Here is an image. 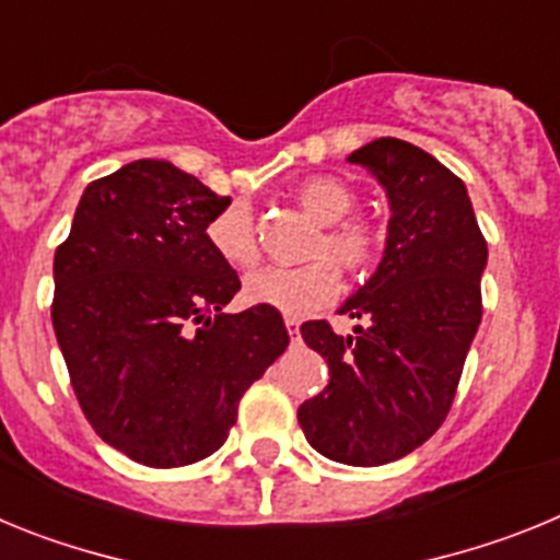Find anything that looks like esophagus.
<instances>
[{
  "mask_svg": "<svg viewBox=\"0 0 560 560\" xmlns=\"http://www.w3.org/2000/svg\"><path fill=\"white\" fill-rule=\"evenodd\" d=\"M284 326H287V331H290V337H299V326H301L299 317L284 315Z\"/></svg>",
  "mask_w": 560,
  "mask_h": 560,
  "instance_id": "1",
  "label": "esophagus"
}]
</instances>
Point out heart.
<instances>
[{
    "mask_svg": "<svg viewBox=\"0 0 560 560\" xmlns=\"http://www.w3.org/2000/svg\"><path fill=\"white\" fill-rule=\"evenodd\" d=\"M295 198L317 223H324V231L312 245L317 259L295 268L270 265L250 273L243 284L245 301L270 306L284 315H306L331 304L340 295L342 276L335 261H340L351 273H365L380 256V236L371 225L362 220H342L351 214L357 198L340 178L331 175L304 178L295 186ZM206 243L225 265L236 270H248L259 261L254 214L245 203L220 209L206 225Z\"/></svg>",
    "mask_w": 560,
    "mask_h": 560,
    "instance_id": "obj_1",
    "label": "heart"
}]
</instances>
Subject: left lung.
Segmentation results:
<instances>
[{"mask_svg":"<svg viewBox=\"0 0 560 560\" xmlns=\"http://www.w3.org/2000/svg\"><path fill=\"white\" fill-rule=\"evenodd\" d=\"M387 192L385 256L340 306L354 335L306 320L301 337L329 385L299 407L312 450L346 466H382L418 450L450 412L482 317L488 245L466 184L421 148L374 139L349 155Z\"/></svg>","mask_w":560,"mask_h":560,"instance_id":"obj_1","label":"left lung"}]
</instances>
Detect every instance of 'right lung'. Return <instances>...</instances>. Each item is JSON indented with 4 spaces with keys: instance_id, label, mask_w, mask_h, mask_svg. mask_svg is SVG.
<instances>
[{
    "instance_id": "right-lung-1",
    "label": "right lung",
    "mask_w": 560,
    "mask_h": 560,
    "mask_svg": "<svg viewBox=\"0 0 560 560\" xmlns=\"http://www.w3.org/2000/svg\"><path fill=\"white\" fill-rule=\"evenodd\" d=\"M220 198L170 161H130L85 186L55 250L52 326L83 416L153 468L218 452L243 393L290 335L279 310L229 315L240 276L206 243Z\"/></svg>"
}]
</instances>
